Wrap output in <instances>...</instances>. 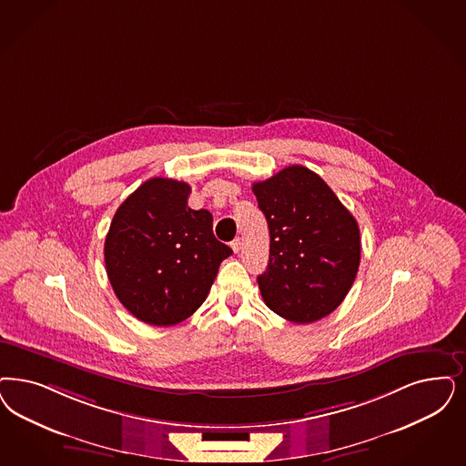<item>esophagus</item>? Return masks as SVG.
<instances>
[{
  "label": "esophagus",
  "instance_id": "1",
  "mask_svg": "<svg viewBox=\"0 0 466 466\" xmlns=\"http://www.w3.org/2000/svg\"><path fill=\"white\" fill-rule=\"evenodd\" d=\"M230 246H232V249H234V253H239L241 251L242 239L241 238H236L234 241L230 242Z\"/></svg>",
  "mask_w": 466,
  "mask_h": 466
}]
</instances>
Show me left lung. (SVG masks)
<instances>
[{
    "instance_id": "8db88e82",
    "label": "left lung",
    "mask_w": 466,
    "mask_h": 466,
    "mask_svg": "<svg viewBox=\"0 0 466 466\" xmlns=\"http://www.w3.org/2000/svg\"><path fill=\"white\" fill-rule=\"evenodd\" d=\"M253 193L270 232L268 265L258 275L265 305L294 323L330 315L360 267L353 215L320 176L301 165L255 182Z\"/></svg>"
}]
</instances>
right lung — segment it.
<instances>
[{
  "label": "right lung",
  "instance_id": "obj_1",
  "mask_svg": "<svg viewBox=\"0 0 466 466\" xmlns=\"http://www.w3.org/2000/svg\"><path fill=\"white\" fill-rule=\"evenodd\" d=\"M191 186L146 180L113 215L105 265L118 301L149 325L168 327L203 305L232 249L213 236L208 209L187 207Z\"/></svg>",
  "mask_w": 466,
  "mask_h": 466
}]
</instances>
